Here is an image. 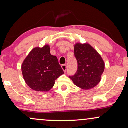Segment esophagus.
Returning <instances> with one entry per match:
<instances>
[{
	"mask_svg": "<svg viewBox=\"0 0 128 128\" xmlns=\"http://www.w3.org/2000/svg\"><path fill=\"white\" fill-rule=\"evenodd\" d=\"M61 67H62V70H64V72H66V71H67V66L66 64H63V65L61 66Z\"/></svg>",
	"mask_w": 128,
	"mask_h": 128,
	"instance_id": "esophagus-1",
	"label": "esophagus"
}]
</instances>
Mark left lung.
<instances>
[{
    "mask_svg": "<svg viewBox=\"0 0 128 128\" xmlns=\"http://www.w3.org/2000/svg\"><path fill=\"white\" fill-rule=\"evenodd\" d=\"M74 56L78 69L74 75L69 76L76 86L89 90L100 81L105 69L102 57L88 44L78 43L74 46Z\"/></svg>",
    "mask_w": 128,
    "mask_h": 128,
    "instance_id": "obj_1",
    "label": "left lung"
}]
</instances>
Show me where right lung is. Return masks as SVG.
I'll use <instances>...</instances> for the list:
<instances>
[{
    "mask_svg": "<svg viewBox=\"0 0 128 128\" xmlns=\"http://www.w3.org/2000/svg\"><path fill=\"white\" fill-rule=\"evenodd\" d=\"M22 70L28 86L38 92L49 91L56 79L64 73L56 56L50 54L48 45L32 50L24 60Z\"/></svg>",
    "mask_w": 128,
    "mask_h": 128,
    "instance_id": "right-lung-1",
    "label": "right lung"
}]
</instances>
